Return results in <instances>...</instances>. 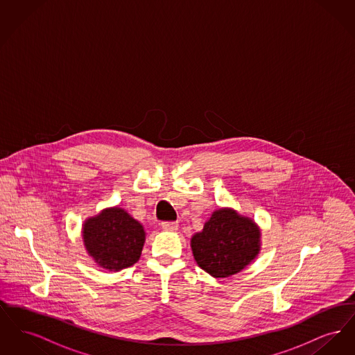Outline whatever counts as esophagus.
<instances>
[{
  "instance_id": "obj_1",
  "label": "esophagus",
  "mask_w": 355,
  "mask_h": 355,
  "mask_svg": "<svg viewBox=\"0 0 355 355\" xmlns=\"http://www.w3.org/2000/svg\"><path fill=\"white\" fill-rule=\"evenodd\" d=\"M161 227L164 229V230H166V232H174V230H177L178 229V223L177 222H162L161 223Z\"/></svg>"
}]
</instances>
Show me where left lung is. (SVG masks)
<instances>
[{"instance_id": "left-lung-1", "label": "left lung", "mask_w": 355, "mask_h": 355, "mask_svg": "<svg viewBox=\"0 0 355 355\" xmlns=\"http://www.w3.org/2000/svg\"><path fill=\"white\" fill-rule=\"evenodd\" d=\"M197 265L214 278L243 270L261 250V232L252 218L233 209H218L191 238Z\"/></svg>"}]
</instances>
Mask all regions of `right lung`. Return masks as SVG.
Instances as JSON below:
<instances>
[{"mask_svg":"<svg viewBox=\"0 0 355 355\" xmlns=\"http://www.w3.org/2000/svg\"><path fill=\"white\" fill-rule=\"evenodd\" d=\"M83 238L87 254L98 266L119 271L139 259L145 230L123 209L110 207L85 220Z\"/></svg>","mask_w":355,"mask_h":355,"instance_id":"right-lung-1","label":"right lung"}]
</instances>
